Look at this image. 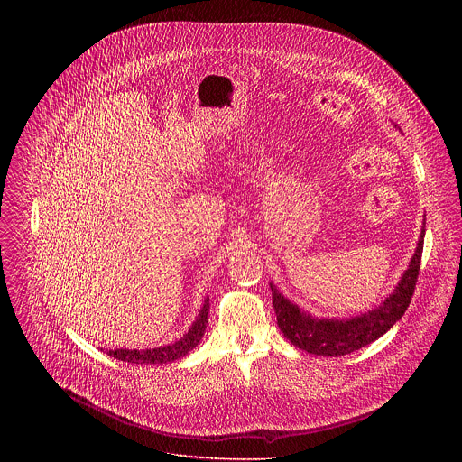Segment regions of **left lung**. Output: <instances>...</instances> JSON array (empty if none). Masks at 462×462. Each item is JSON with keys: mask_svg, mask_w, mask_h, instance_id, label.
<instances>
[{"mask_svg": "<svg viewBox=\"0 0 462 462\" xmlns=\"http://www.w3.org/2000/svg\"><path fill=\"white\" fill-rule=\"evenodd\" d=\"M423 236L425 226L421 229V236L416 247V253L411 260L409 268L402 275L395 291L384 300L377 310L348 319V320H315L310 315H304L295 304L284 299L273 284L272 290V304L277 315V326L295 346L317 356H345L361 346L375 341L386 330L392 329L405 313L411 304V297L416 288L418 272L423 253Z\"/></svg>", "mask_w": 462, "mask_h": 462, "instance_id": "8db88e82", "label": "left lung"}]
</instances>
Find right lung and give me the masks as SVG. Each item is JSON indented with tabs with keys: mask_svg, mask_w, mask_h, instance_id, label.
I'll list each match as a JSON object with an SVG mask.
<instances>
[{
	"mask_svg": "<svg viewBox=\"0 0 462 462\" xmlns=\"http://www.w3.org/2000/svg\"><path fill=\"white\" fill-rule=\"evenodd\" d=\"M208 313H209V299H206L196 324L176 343H171V345H165V346H160V348H147V350L117 348V350H106V354L114 359L134 363V365H163V363H171L174 359H180V357L187 356L202 339L206 324H208Z\"/></svg>",
	"mask_w": 462,
	"mask_h": 462,
	"instance_id": "right-lung-1",
	"label": "right lung"
}]
</instances>
